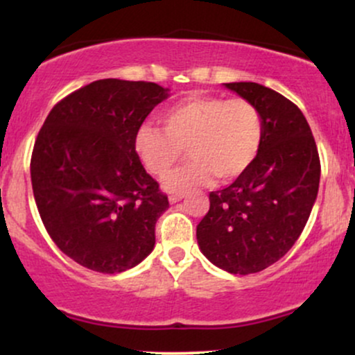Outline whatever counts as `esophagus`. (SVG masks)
Returning <instances> with one entry per match:
<instances>
[{
    "label": "esophagus",
    "instance_id": "esophagus-1",
    "mask_svg": "<svg viewBox=\"0 0 355 355\" xmlns=\"http://www.w3.org/2000/svg\"><path fill=\"white\" fill-rule=\"evenodd\" d=\"M183 198V193H172L168 197V200H170V203H177V202H180Z\"/></svg>",
    "mask_w": 355,
    "mask_h": 355
}]
</instances>
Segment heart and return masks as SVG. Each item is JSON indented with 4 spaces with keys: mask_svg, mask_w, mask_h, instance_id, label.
Wrapping results in <instances>:
<instances>
[{
    "mask_svg": "<svg viewBox=\"0 0 355 355\" xmlns=\"http://www.w3.org/2000/svg\"><path fill=\"white\" fill-rule=\"evenodd\" d=\"M164 128L144 125L135 135V152L150 173L164 178L180 160L183 150L191 160L166 178L172 191L242 175L259 153L263 118L245 98L190 96L164 113Z\"/></svg>",
    "mask_w": 355,
    "mask_h": 355,
    "instance_id": "obj_1",
    "label": "heart"
}]
</instances>
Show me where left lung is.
I'll return each mask as SVG.
<instances>
[{"label": "left lung", "instance_id": "8db88e82", "mask_svg": "<svg viewBox=\"0 0 355 355\" xmlns=\"http://www.w3.org/2000/svg\"><path fill=\"white\" fill-rule=\"evenodd\" d=\"M223 85L259 108L263 138L245 172L227 189L210 191L197 240L211 263L247 275L282 259L300 237L319 191L320 160L295 103L252 81Z\"/></svg>", "mask_w": 355, "mask_h": 355}]
</instances>
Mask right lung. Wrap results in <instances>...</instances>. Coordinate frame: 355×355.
Returning a JSON list of instances; mask_svg holds the SVG:
<instances>
[{
  "label": "right lung",
  "instance_id": "1",
  "mask_svg": "<svg viewBox=\"0 0 355 355\" xmlns=\"http://www.w3.org/2000/svg\"><path fill=\"white\" fill-rule=\"evenodd\" d=\"M168 96L152 81H93L60 100L31 153V185L53 242L80 266L118 274L155 245L168 197L146 173L135 135Z\"/></svg>",
  "mask_w": 355,
  "mask_h": 355
}]
</instances>
